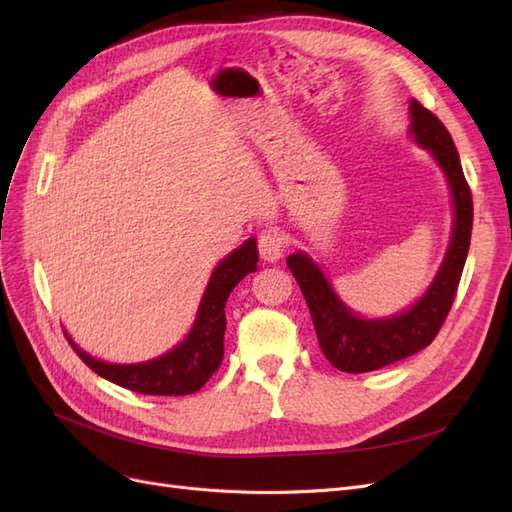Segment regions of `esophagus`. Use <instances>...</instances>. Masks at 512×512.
<instances>
[{
    "label": "esophagus",
    "instance_id": "1",
    "mask_svg": "<svg viewBox=\"0 0 512 512\" xmlns=\"http://www.w3.org/2000/svg\"><path fill=\"white\" fill-rule=\"evenodd\" d=\"M258 252L260 258L267 262H277L284 254V237L280 235V230L275 228H265L258 235Z\"/></svg>",
    "mask_w": 512,
    "mask_h": 512
}]
</instances>
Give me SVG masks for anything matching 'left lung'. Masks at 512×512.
Returning a JSON list of instances; mask_svg holds the SVG:
<instances>
[{"label":"left lung","mask_w":512,"mask_h":512,"mask_svg":"<svg viewBox=\"0 0 512 512\" xmlns=\"http://www.w3.org/2000/svg\"><path fill=\"white\" fill-rule=\"evenodd\" d=\"M410 117V132L414 134L416 143L429 149L442 166L448 185H451L455 205L451 247H448L436 280L423 294V299L399 316L363 320L354 316L337 299L327 277L314 265L312 258L297 252L286 260L303 292L309 314H312L320 350L333 367L346 371V374L374 371L427 348L451 312L470 250L474 218L472 192L466 177H463L453 136L448 134L444 123L418 100L410 102Z\"/></svg>","instance_id":"1"}]
</instances>
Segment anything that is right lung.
Listing matches in <instances>:
<instances>
[{"instance_id":"1","label":"right lung","mask_w":512,"mask_h":512,"mask_svg":"<svg viewBox=\"0 0 512 512\" xmlns=\"http://www.w3.org/2000/svg\"><path fill=\"white\" fill-rule=\"evenodd\" d=\"M258 247L254 239H247L235 252L228 254L215 267L205 297L200 301L198 316L190 335L175 350H170L158 359L136 365H111L91 359L87 352L76 348L66 335L72 350L81 356V361L96 371L98 376L111 380L123 389L143 395H190L203 389L207 380L224 359V331H226V301L247 273L256 271Z\"/></svg>"}]
</instances>
